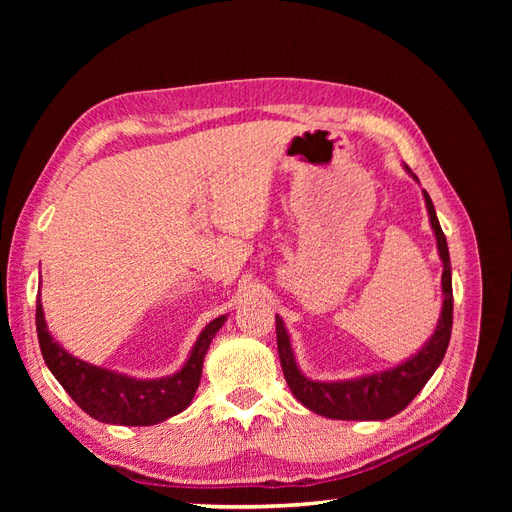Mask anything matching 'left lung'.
Masks as SVG:
<instances>
[{
  "label": "left lung",
  "mask_w": 512,
  "mask_h": 512,
  "mask_svg": "<svg viewBox=\"0 0 512 512\" xmlns=\"http://www.w3.org/2000/svg\"><path fill=\"white\" fill-rule=\"evenodd\" d=\"M408 173L412 170L408 168ZM425 203L429 211L431 228L436 232L440 258L444 262L442 273V290H444V307L438 322L436 333L431 335L425 348L414 354L410 361L399 365L391 371H384L378 376H367L350 382H314L307 380L297 363H294L290 339L284 329L280 316H275V333H277V352L284 369V378L290 386L292 395L309 410H314L322 416L339 418V421H382L391 418L397 412L404 410L410 401L423 389L433 371L444 359V352L451 342L453 329V284H451V258H448L446 237L440 228L436 209L427 192Z\"/></svg>",
  "instance_id": "obj_1"
}]
</instances>
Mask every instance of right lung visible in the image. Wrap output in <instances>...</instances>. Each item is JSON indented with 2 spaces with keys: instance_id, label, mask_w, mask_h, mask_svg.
Returning <instances> with one entry per match:
<instances>
[{
  "instance_id": "right-lung-1",
  "label": "right lung",
  "mask_w": 512,
  "mask_h": 512,
  "mask_svg": "<svg viewBox=\"0 0 512 512\" xmlns=\"http://www.w3.org/2000/svg\"><path fill=\"white\" fill-rule=\"evenodd\" d=\"M224 320L226 316H220L207 324L192 348L188 363L175 376L136 380L83 363L61 350L46 331L40 294L36 301V331L44 363L76 401V406L96 421L113 425H156L188 408L200 384L211 339L220 331Z\"/></svg>"
}]
</instances>
